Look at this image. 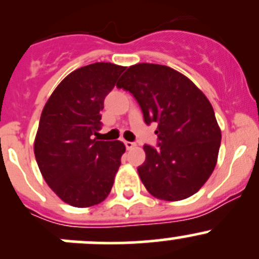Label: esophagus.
Wrapping results in <instances>:
<instances>
[{
  "label": "esophagus",
  "mask_w": 259,
  "mask_h": 259,
  "mask_svg": "<svg viewBox=\"0 0 259 259\" xmlns=\"http://www.w3.org/2000/svg\"><path fill=\"white\" fill-rule=\"evenodd\" d=\"M135 145H137V144H135V143H133V142H125V146H126L127 150H130V149H133Z\"/></svg>",
  "instance_id": "1"
}]
</instances>
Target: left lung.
Returning a JSON list of instances; mask_svg holds the SVG:
<instances>
[{"label":"left lung","instance_id":"obj_1","mask_svg":"<svg viewBox=\"0 0 259 259\" xmlns=\"http://www.w3.org/2000/svg\"><path fill=\"white\" fill-rule=\"evenodd\" d=\"M116 86L137 99L145 124H158V148L145 144L146 159L138 166L146 190L169 202L195 194L213 173L221 146L209 100L187 76L164 65H133Z\"/></svg>","mask_w":259,"mask_h":259}]
</instances>
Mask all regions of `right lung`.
I'll return each mask as SVG.
<instances>
[{
  "instance_id": "right-lung-1",
  "label": "right lung",
  "mask_w": 259,
  "mask_h": 259,
  "mask_svg": "<svg viewBox=\"0 0 259 259\" xmlns=\"http://www.w3.org/2000/svg\"><path fill=\"white\" fill-rule=\"evenodd\" d=\"M124 70L110 62L75 70L55 89L41 114L36 161L49 187L72 207L99 204L113 188L125 145L94 135L103 125L104 100Z\"/></svg>"
}]
</instances>
